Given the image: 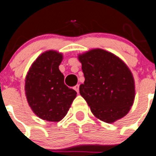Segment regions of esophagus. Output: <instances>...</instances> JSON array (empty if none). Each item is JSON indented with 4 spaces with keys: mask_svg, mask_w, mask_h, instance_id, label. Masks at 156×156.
Returning a JSON list of instances; mask_svg holds the SVG:
<instances>
[{
    "mask_svg": "<svg viewBox=\"0 0 156 156\" xmlns=\"http://www.w3.org/2000/svg\"><path fill=\"white\" fill-rule=\"evenodd\" d=\"M74 89H75V90L78 93V92H79V85H75V86L74 87Z\"/></svg>",
    "mask_w": 156,
    "mask_h": 156,
    "instance_id": "34e87169",
    "label": "esophagus"
}]
</instances>
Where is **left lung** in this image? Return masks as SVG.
<instances>
[{
	"mask_svg": "<svg viewBox=\"0 0 156 156\" xmlns=\"http://www.w3.org/2000/svg\"><path fill=\"white\" fill-rule=\"evenodd\" d=\"M85 81L79 87L96 118L113 123L130 111L135 97L132 73L121 59L110 52L93 49L79 54Z\"/></svg>",
	"mask_w": 156,
	"mask_h": 156,
	"instance_id": "left-lung-1",
	"label": "left lung"
}]
</instances>
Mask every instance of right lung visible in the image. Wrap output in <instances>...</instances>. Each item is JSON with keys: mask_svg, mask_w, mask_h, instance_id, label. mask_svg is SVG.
<instances>
[{"mask_svg": "<svg viewBox=\"0 0 156 156\" xmlns=\"http://www.w3.org/2000/svg\"><path fill=\"white\" fill-rule=\"evenodd\" d=\"M62 60V54L55 50L44 52L31 65L26 77L28 103L44 120H62L76 97L77 92L64 84V76L59 70Z\"/></svg>", "mask_w": 156, "mask_h": 156, "instance_id": "1", "label": "right lung"}]
</instances>
